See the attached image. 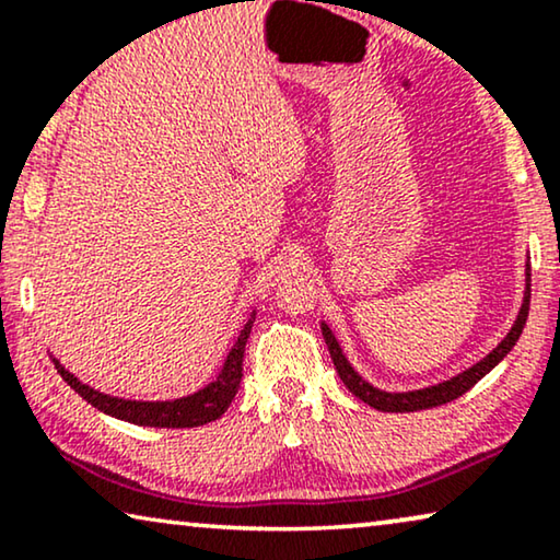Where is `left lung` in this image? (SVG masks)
<instances>
[{"label":"left lung","mask_w":560,"mask_h":560,"mask_svg":"<svg viewBox=\"0 0 560 560\" xmlns=\"http://www.w3.org/2000/svg\"><path fill=\"white\" fill-rule=\"evenodd\" d=\"M527 310H530V264H525V294H523V304H520V312L510 327V332L502 337L498 342V348H492L490 355H485L475 365L462 370L448 381H441L436 385H429V388H419V390H404V393H390L383 388H375L373 383H368L355 368L350 365V360L345 358V352L337 342V337L332 329H329L327 322H322V335H325L327 350L332 355V362L340 373L342 383L348 385L352 396H358L360 400H365L368 406L377 408V411H388V413H413V411H423V408H434V406H444L448 400L459 398L467 393L471 385H477L482 377L490 373V370L502 362V358H508V352L515 348V342L523 335L525 319H527Z\"/></svg>","instance_id":"obj_1"}]
</instances>
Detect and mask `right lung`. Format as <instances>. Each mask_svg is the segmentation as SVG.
<instances>
[{
  "label": "right lung",
  "mask_w": 560,
  "mask_h": 560,
  "mask_svg": "<svg viewBox=\"0 0 560 560\" xmlns=\"http://www.w3.org/2000/svg\"><path fill=\"white\" fill-rule=\"evenodd\" d=\"M256 312H250V317L238 332V340L233 342V348L228 350L223 368L215 375V381L202 385L200 390L190 393V396L172 398V400H131L101 393L60 365L58 358H52L55 368L62 381L73 388L83 400H89L93 408H98L101 413L114 416V419L137 423V427H154V429H192L202 427L220 419L231 406V400L238 393L241 377H243V350H246V340L254 327Z\"/></svg>",
  "instance_id": "obj_1"
}]
</instances>
